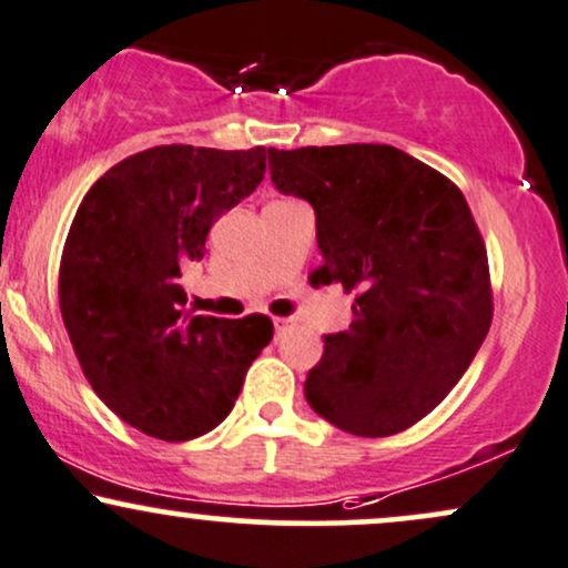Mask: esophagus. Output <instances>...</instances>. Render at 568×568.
Segmentation results:
<instances>
[{
	"label": "esophagus",
	"instance_id": "34e87169",
	"mask_svg": "<svg viewBox=\"0 0 568 568\" xmlns=\"http://www.w3.org/2000/svg\"><path fill=\"white\" fill-rule=\"evenodd\" d=\"M291 325H293L291 317H275V338L285 336V333L291 331Z\"/></svg>",
	"mask_w": 568,
	"mask_h": 568
}]
</instances>
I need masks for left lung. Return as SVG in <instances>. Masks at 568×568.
<instances>
[{"label": "left lung", "mask_w": 568, "mask_h": 568, "mask_svg": "<svg viewBox=\"0 0 568 568\" xmlns=\"http://www.w3.org/2000/svg\"><path fill=\"white\" fill-rule=\"evenodd\" d=\"M283 195L314 209L323 283L357 291L349 331L323 336L304 381L317 415L392 436L453 392L487 338V248L447 176L392 145L270 148Z\"/></svg>", "instance_id": "1"}]
</instances>
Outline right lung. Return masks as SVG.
Wrapping results in <instances>:
<instances>
[{"mask_svg":"<svg viewBox=\"0 0 568 568\" xmlns=\"http://www.w3.org/2000/svg\"><path fill=\"white\" fill-rule=\"evenodd\" d=\"M266 150L159 145L89 187L60 262V312L94 394L163 442L209 434L272 341L264 314L184 312L211 224L262 184Z\"/></svg>","mask_w":568,"mask_h":568,"instance_id":"1","label":"right lung"}]
</instances>
